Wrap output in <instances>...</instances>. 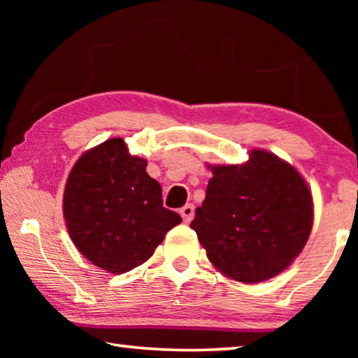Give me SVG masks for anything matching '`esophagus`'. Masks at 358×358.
<instances>
[{"label":"esophagus","instance_id":"esophagus-1","mask_svg":"<svg viewBox=\"0 0 358 358\" xmlns=\"http://www.w3.org/2000/svg\"><path fill=\"white\" fill-rule=\"evenodd\" d=\"M180 215L183 217L185 222H191L194 217V205L192 203H186L183 208L180 210Z\"/></svg>","mask_w":358,"mask_h":358}]
</instances>
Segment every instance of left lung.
<instances>
[{"instance_id": "left-lung-1", "label": "left lung", "mask_w": 358, "mask_h": 358, "mask_svg": "<svg viewBox=\"0 0 358 358\" xmlns=\"http://www.w3.org/2000/svg\"><path fill=\"white\" fill-rule=\"evenodd\" d=\"M211 172L191 222L211 264L241 282L286 270L313 227V199L301 175L260 150L243 166H213Z\"/></svg>"}]
</instances>
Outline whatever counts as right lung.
<instances>
[{
    "label": "right lung",
    "instance_id": "1",
    "mask_svg": "<svg viewBox=\"0 0 358 358\" xmlns=\"http://www.w3.org/2000/svg\"><path fill=\"white\" fill-rule=\"evenodd\" d=\"M147 161L131 156L123 138H110L76 162L64 189V220L72 241L90 262L115 275L148 260L181 222L162 205Z\"/></svg>",
    "mask_w": 358,
    "mask_h": 358
}]
</instances>
